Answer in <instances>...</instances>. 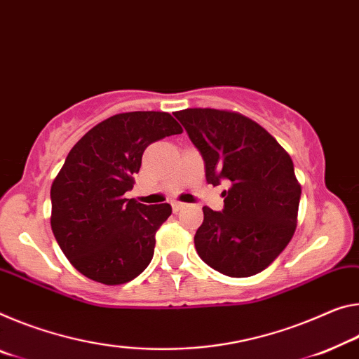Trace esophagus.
I'll return each instance as SVG.
<instances>
[{
  "instance_id": "34e87169",
  "label": "esophagus",
  "mask_w": 359,
  "mask_h": 359,
  "mask_svg": "<svg viewBox=\"0 0 359 359\" xmlns=\"http://www.w3.org/2000/svg\"><path fill=\"white\" fill-rule=\"evenodd\" d=\"M187 206L185 203H180V201H175V203H172V210L174 212H179L180 209H184Z\"/></svg>"
}]
</instances>
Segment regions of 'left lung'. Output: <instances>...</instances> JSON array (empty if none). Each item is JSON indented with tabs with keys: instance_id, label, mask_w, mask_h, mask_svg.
<instances>
[{
	"instance_id": "left-lung-1",
	"label": "left lung",
	"mask_w": 359,
	"mask_h": 359,
	"mask_svg": "<svg viewBox=\"0 0 359 359\" xmlns=\"http://www.w3.org/2000/svg\"><path fill=\"white\" fill-rule=\"evenodd\" d=\"M174 115L200 150L209 184H230L222 191V212L203 208L198 254L226 276L257 275L286 249L297 226L302 189L291 156L238 111L185 108Z\"/></svg>"
}]
</instances>
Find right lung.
Wrapping results in <instances>:
<instances>
[{
  "mask_svg": "<svg viewBox=\"0 0 359 359\" xmlns=\"http://www.w3.org/2000/svg\"><path fill=\"white\" fill-rule=\"evenodd\" d=\"M166 111H128L104 119L76 142L50 187V229L75 269L107 286L139 276L155 252L170 204L124 198L153 142L182 134Z\"/></svg>",
  "mask_w": 359,
  "mask_h": 359,
  "instance_id": "right-lung-1",
  "label": "right lung"
}]
</instances>
